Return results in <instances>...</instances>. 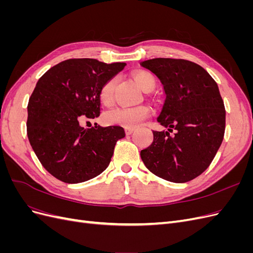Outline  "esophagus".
<instances>
[{"instance_id":"1","label":"esophagus","mask_w":253,"mask_h":253,"mask_svg":"<svg viewBox=\"0 0 253 253\" xmlns=\"http://www.w3.org/2000/svg\"><path fill=\"white\" fill-rule=\"evenodd\" d=\"M134 131H135L134 127H131V126H126V133L127 135H131Z\"/></svg>"}]
</instances>
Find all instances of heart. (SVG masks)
I'll return each mask as SVG.
<instances>
[{
  "label": "heart",
  "mask_w": 253,
  "mask_h": 253,
  "mask_svg": "<svg viewBox=\"0 0 253 253\" xmlns=\"http://www.w3.org/2000/svg\"><path fill=\"white\" fill-rule=\"evenodd\" d=\"M134 79L137 84L144 90H152L156 84V79L151 72L139 71L134 74ZM118 78L112 77L104 82L99 90V98L102 103L110 104L114 98V88ZM152 114V110L148 105L136 106H116V108L106 111L103 114V120L109 125H118L124 126H135L140 122L148 119Z\"/></svg>",
  "instance_id": "obj_1"
}]
</instances>
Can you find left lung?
I'll return each mask as SVG.
<instances>
[{
  "instance_id": "obj_1",
  "label": "left lung",
  "mask_w": 253,
  "mask_h": 253,
  "mask_svg": "<svg viewBox=\"0 0 253 253\" xmlns=\"http://www.w3.org/2000/svg\"><path fill=\"white\" fill-rule=\"evenodd\" d=\"M140 65L163 83L166 101L157 121L169 129L153 131L152 144L140 152L142 162L163 179L192 180L210 166L224 139L226 110L217 84L188 60L155 58Z\"/></svg>"
}]
</instances>
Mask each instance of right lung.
I'll list each match as a JSON object with an SVG mask.
<instances>
[{"mask_svg":"<svg viewBox=\"0 0 253 253\" xmlns=\"http://www.w3.org/2000/svg\"><path fill=\"white\" fill-rule=\"evenodd\" d=\"M126 65L68 59L37 82L27 105V136L38 159L53 177L78 183L109 167L115 144L126 136L124 127H83L80 121L100 115L99 90Z\"/></svg>","mask_w":253,"mask_h":253,"instance_id":"1","label":"right lung"}]
</instances>
